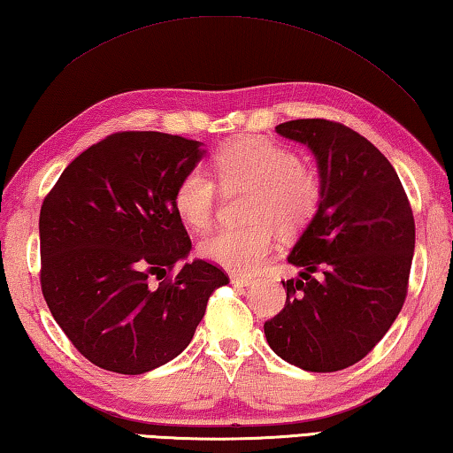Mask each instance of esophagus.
<instances>
[{
	"instance_id": "1",
	"label": "esophagus",
	"mask_w": 453,
	"mask_h": 453,
	"mask_svg": "<svg viewBox=\"0 0 453 453\" xmlns=\"http://www.w3.org/2000/svg\"><path fill=\"white\" fill-rule=\"evenodd\" d=\"M231 280H233V284H236V287H250V284L252 282H255V280H252V279H249V276H231Z\"/></svg>"
}]
</instances>
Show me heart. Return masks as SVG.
<instances>
[{"label":"heart","instance_id":"obj_1","mask_svg":"<svg viewBox=\"0 0 453 453\" xmlns=\"http://www.w3.org/2000/svg\"><path fill=\"white\" fill-rule=\"evenodd\" d=\"M214 173L225 188L249 187L244 217L250 222L222 228L204 239L201 252L234 274H250L273 249L274 226L296 234L312 220L322 201V177L296 150L263 137H236L212 155ZM173 206L195 231L209 228L217 206V185L203 169H188L174 187Z\"/></svg>","mask_w":453,"mask_h":453}]
</instances>
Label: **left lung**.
I'll return each instance as SVG.
<instances>
[{"mask_svg": "<svg viewBox=\"0 0 453 453\" xmlns=\"http://www.w3.org/2000/svg\"><path fill=\"white\" fill-rule=\"evenodd\" d=\"M312 150L322 201L288 255L298 279L265 322L266 342L292 366L336 372L360 362L400 314L416 226L390 161L342 123L296 119L276 127Z\"/></svg>", "mask_w": 453, "mask_h": 453, "instance_id": "obj_1", "label": "left lung"}]
</instances>
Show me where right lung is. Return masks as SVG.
I'll list each match as a JSON object with an SVG mask.
<instances>
[{
	"label": "right lung",
	"mask_w": 453,
	"mask_h": 453,
	"mask_svg": "<svg viewBox=\"0 0 453 453\" xmlns=\"http://www.w3.org/2000/svg\"><path fill=\"white\" fill-rule=\"evenodd\" d=\"M203 155V142L179 134L115 133L73 158L45 196L43 298L95 366L134 376L177 358L212 290L228 284L219 266L187 263L190 239L173 206Z\"/></svg>",
	"instance_id": "1"
}]
</instances>
